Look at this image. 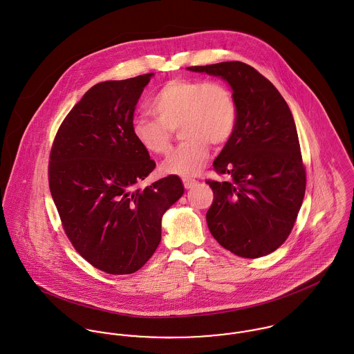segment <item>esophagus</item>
<instances>
[{
	"mask_svg": "<svg viewBox=\"0 0 354 354\" xmlns=\"http://www.w3.org/2000/svg\"><path fill=\"white\" fill-rule=\"evenodd\" d=\"M183 184H184V187L187 189H191L196 184V180H194V178H183Z\"/></svg>",
	"mask_w": 354,
	"mask_h": 354,
	"instance_id": "34e87169",
	"label": "esophagus"
}]
</instances>
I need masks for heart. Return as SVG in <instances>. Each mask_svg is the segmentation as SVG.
<instances>
[{
  "mask_svg": "<svg viewBox=\"0 0 354 354\" xmlns=\"http://www.w3.org/2000/svg\"><path fill=\"white\" fill-rule=\"evenodd\" d=\"M149 111L155 121L136 120L132 135L149 153L163 156L171 149L173 131L184 140L163 162L162 170L183 177L202 170L209 145L219 149L233 138L239 107L233 91L219 82L177 77L166 82L152 97Z\"/></svg>",
  "mask_w": 354,
  "mask_h": 354,
  "instance_id": "heart-1",
  "label": "heart"
}]
</instances>
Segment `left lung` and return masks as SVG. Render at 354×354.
<instances>
[{"instance_id": "left-lung-1", "label": "left lung", "mask_w": 354, "mask_h": 354, "mask_svg": "<svg viewBox=\"0 0 354 354\" xmlns=\"http://www.w3.org/2000/svg\"><path fill=\"white\" fill-rule=\"evenodd\" d=\"M225 79L234 94L239 121L215 158L214 192L207 211L212 237L237 256L256 259L278 250L297 219L306 173L292 111L275 86L240 61L189 66Z\"/></svg>"}]
</instances>
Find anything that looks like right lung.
Masks as SVG:
<instances>
[{
	"label": "right lung",
	"mask_w": 354,
	"mask_h": 354,
	"mask_svg": "<svg viewBox=\"0 0 354 354\" xmlns=\"http://www.w3.org/2000/svg\"><path fill=\"white\" fill-rule=\"evenodd\" d=\"M152 73L91 87L51 145L49 187L76 252L113 275L140 270L160 243V219L184 187L170 174L140 189L155 169L132 135L133 111Z\"/></svg>",
	"instance_id": "1"
}]
</instances>
